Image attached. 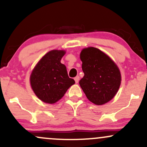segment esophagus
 Returning a JSON list of instances; mask_svg holds the SVG:
<instances>
[{"label":"esophagus","mask_w":147,"mask_h":147,"mask_svg":"<svg viewBox=\"0 0 147 147\" xmlns=\"http://www.w3.org/2000/svg\"><path fill=\"white\" fill-rule=\"evenodd\" d=\"M74 79H75V83L77 84L79 82V76H77V77H75V78H74Z\"/></svg>","instance_id":"34e87169"}]
</instances>
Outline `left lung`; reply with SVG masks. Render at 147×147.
<instances>
[{
	"instance_id": "8db88e82",
	"label": "left lung",
	"mask_w": 147,
	"mask_h": 147,
	"mask_svg": "<svg viewBox=\"0 0 147 147\" xmlns=\"http://www.w3.org/2000/svg\"><path fill=\"white\" fill-rule=\"evenodd\" d=\"M84 76L79 85L87 98L97 105L109 102L121 84L119 68L109 56L99 49L84 48L80 54Z\"/></svg>"
}]
</instances>
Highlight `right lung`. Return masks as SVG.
<instances>
[{
    "label": "right lung",
    "mask_w": 147,
    "mask_h": 147,
    "mask_svg": "<svg viewBox=\"0 0 147 147\" xmlns=\"http://www.w3.org/2000/svg\"><path fill=\"white\" fill-rule=\"evenodd\" d=\"M64 54L63 50L50 51L42 57L32 72V88L37 97L45 103L57 102L75 83L68 77L65 65L61 63Z\"/></svg>",
    "instance_id": "1"
}]
</instances>
